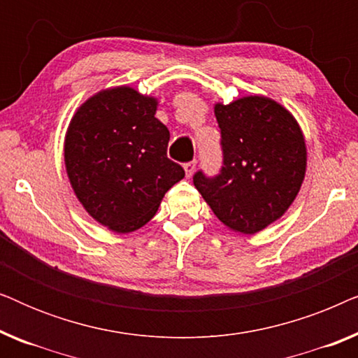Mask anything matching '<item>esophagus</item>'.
Segmentation results:
<instances>
[{"label": "esophagus", "instance_id": "34e87169", "mask_svg": "<svg viewBox=\"0 0 358 358\" xmlns=\"http://www.w3.org/2000/svg\"><path fill=\"white\" fill-rule=\"evenodd\" d=\"M195 166H197V161H189V163L184 164V171H185V176H187V178H190V176L194 174Z\"/></svg>", "mask_w": 358, "mask_h": 358}]
</instances>
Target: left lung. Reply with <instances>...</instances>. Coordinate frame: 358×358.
I'll return each instance as SVG.
<instances>
[{"instance_id": "1", "label": "left lung", "mask_w": 358, "mask_h": 358, "mask_svg": "<svg viewBox=\"0 0 358 358\" xmlns=\"http://www.w3.org/2000/svg\"><path fill=\"white\" fill-rule=\"evenodd\" d=\"M223 166L197 171L194 185L220 222L243 234L261 231L295 200L306 171L305 138L285 107L262 96L215 106Z\"/></svg>"}]
</instances>
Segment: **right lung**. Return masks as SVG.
Returning <instances> with one entry per match:
<instances>
[{"label":"right lung","instance_id":"obj_1","mask_svg":"<svg viewBox=\"0 0 358 358\" xmlns=\"http://www.w3.org/2000/svg\"><path fill=\"white\" fill-rule=\"evenodd\" d=\"M156 106L134 87H112L87 99L68 127L71 187L86 212L117 233L148 223L185 176L168 158L169 130L155 117Z\"/></svg>","mask_w":358,"mask_h":358}]
</instances>
